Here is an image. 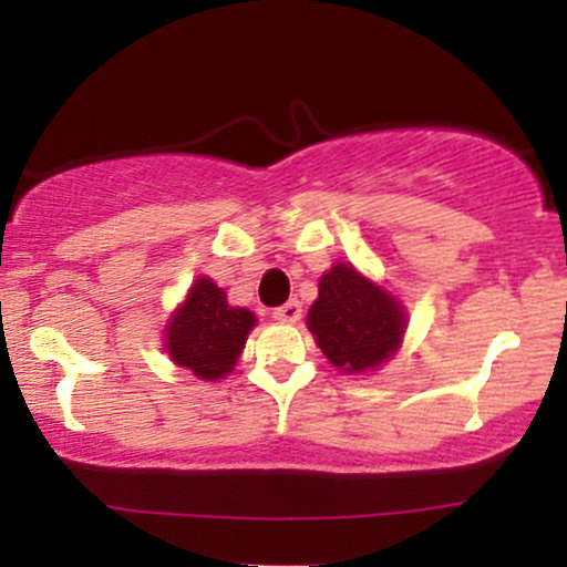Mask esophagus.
<instances>
[{"mask_svg": "<svg viewBox=\"0 0 567 567\" xmlns=\"http://www.w3.org/2000/svg\"><path fill=\"white\" fill-rule=\"evenodd\" d=\"M271 317H275L277 322H298L301 320V303L288 301V303L277 306V309H271Z\"/></svg>", "mask_w": 567, "mask_h": 567, "instance_id": "esophagus-1", "label": "esophagus"}]
</instances>
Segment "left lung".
<instances>
[{"instance_id":"obj_1","label":"left lung","mask_w":567,"mask_h":567,"mask_svg":"<svg viewBox=\"0 0 567 567\" xmlns=\"http://www.w3.org/2000/svg\"><path fill=\"white\" fill-rule=\"evenodd\" d=\"M309 330L336 368L362 373L394 354L405 333V315L386 290L357 275L354 266L336 264L320 279Z\"/></svg>"}]
</instances>
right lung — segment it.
<instances>
[{"mask_svg":"<svg viewBox=\"0 0 567 567\" xmlns=\"http://www.w3.org/2000/svg\"><path fill=\"white\" fill-rule=\"evenodd\" d=\"M256 324L252 311L229 306L226 292L213 279L199 277L188 298L173 315L165 341L173 362L213 381L237 365L247 333Z\"/></svg>","mask_w":567,"mask_h":567,"instance_id":"add662e5","label":"right lung"}]
</instances>
